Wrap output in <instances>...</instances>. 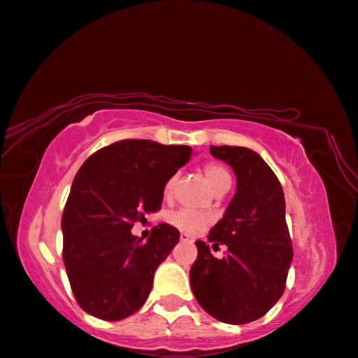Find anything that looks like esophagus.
I'll use <instances>...</instances> for the list:
<instances>
[{"label": "esophagus", "mask_w": 358, "mask_h": 358, "mask_svg": "<svg viewBox=\"0 0 358 358\" xmlns=\"http://www.w3.org/2000/svg\"><path fill=\"white\" fill-rule=\"evenodd\" d=\"M180 241H183V243H193V238H191L189 235H186V234H181L180 235Z\"/></svg>", "instance_id": "obj_1"}]
</instances>
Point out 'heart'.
Listing matches in <instances>:
<instances>
[{
	"label": "heart",
	"instance_id": "b5f03b06",
	"mask_svg": "<svg viewBox=\"0 0 358 358\" xmlns=\"http://www.w3.org/2000/svg\"><path fill=\"white\" fill-rule=\"evenodd\" d=\"M203 177L214 194L220 193V191L229 189L231 185V177L229 170L217 162L206 164L203 167ZM175 185H177V175H172V177L164 183L162 194L165 199L172 198ZM169 222L172 224L173 227H177L178 230L185 231V234L194 235L208 227L210 222V217L203 213H196V210L180 209V210H175L172 214H169Z\"/></svg>",
	"mask_w": 358,
	"mask_h": 358
}]
</instances>
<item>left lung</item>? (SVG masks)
Wrapping results in <instances>:
<instances>
[{"label":"left lung","instance_id":"left-lung-1","mask_svg":"<svg viewBox=\"0 0 358 358\" xmlns=\"http://www.w3.org/2000/svg\"><path fill=\"white\" fill-rule=\"evenodd\" d=\"M210 154L236 175V193L224 217L209 231L214 246L227 245L222 259L198 240L189 271L198 303L215 320L246 324L261 318L285 290L294 248L285 222L280 181L255 150L210 145Z\"/></svg>","mask_w":358,"mask_h":358}]
</instances>
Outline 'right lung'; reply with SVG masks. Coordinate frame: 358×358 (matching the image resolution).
<instances>
[{
	"mask_svg": "<svg viewBox=\"0 0 358 358\" xmlns=\"http://www.w3.org/2000/svg\"><path fill=\"white\" fill-rule=\"evenodd\" d=\"M189 155V145L123 139L99 149L79 169L62 217L63 263L85 313L120 321L148 300L155 269L180 231L159 224L143 243L131 229L157 213L164 183Z\"/></svg>",
	"mask_w": 358,
	"mask_h": 358,
	"instance_id": "1",
	"label": "right lung"
}]
</instances>
